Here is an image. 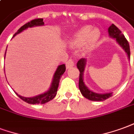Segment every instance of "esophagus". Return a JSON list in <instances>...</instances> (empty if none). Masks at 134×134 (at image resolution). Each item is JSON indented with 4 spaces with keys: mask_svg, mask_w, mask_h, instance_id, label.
<instances>
[{
    "mask_svg": "<svg viewBox=\"0 0 134 134\" xmlns=\"http://www.w3.org/2000/svg\"><path fill=\"white\" fill-rule=\"evenodd\" d=\"M74 66V60H72V59H69V60H68V62H66V66L67 69L72 68Z\"/></svg>",
    "mask_w": 134,
    "mask_h": 134,
    "instance_id": "obj_1",
    "label": "esophagus"
}]
</instances>
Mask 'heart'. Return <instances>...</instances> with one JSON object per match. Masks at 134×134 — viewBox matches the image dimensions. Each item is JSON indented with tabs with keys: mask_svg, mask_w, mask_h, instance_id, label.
Listing matches in <instances>:
<instances>
[{
	"mask_svg": "<svg viewBox=\"0 0 134 134\" xmlns=\"http://www.w3.org/2000/svg\"><path fill=\"white\" fill-rule=\"evenodd\" d=\"M100 36L98 29L92 28L91 26H84L72 35L68 41V44L74 48L82 46L83 53L87 54L94 48L100 38Z\"/></svg>",
	"mask_w": 134,
	"mask_h": 134,
	"instance_id": "b5f03b06",
	"label": "heart"
}]
</instances>
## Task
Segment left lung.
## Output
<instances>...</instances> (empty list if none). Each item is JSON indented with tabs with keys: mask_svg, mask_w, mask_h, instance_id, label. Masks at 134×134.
Returning <instances> with one entry per match:
<instances>
[{
	"mask_svg": "<svg viewBox=\"0 0 134 134\" xmlns=\"http://www.w3.org/2000/svg\"><path fill=\"white\" fill-rule=\"evenodd\" d=\"M108 36L110 38L116 39L117 43L121 47L123 50L127 55L128 59L130 60V47L129 42L125 38L124 35L121 34V31L117 28L114 24H112L108 28ZM86 65V59L81 58L77 63V68L80 71L79 75V89L81 93V94L85 98L88 100H94V101H102L111 97L112 96V93H98L92 91L91 90L88 89V88L86 86L83 81V74H84L85 67Z\"/></svg>",
	"mask_w": 134,
	"mask_h": 134,
	"instance_id": "8db88e82",
	"label": "left lung"
}]
</instances>
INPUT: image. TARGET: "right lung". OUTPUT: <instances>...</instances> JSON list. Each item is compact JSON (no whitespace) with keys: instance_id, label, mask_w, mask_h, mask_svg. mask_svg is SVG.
Returning <instances> with one entry per match:
<instances>
[{"instance_id":"right-lung-1","label":"right lung","mask_w":134,"mask_h":134,"mask_svg":"<svg viewBox=\"0 0 134 134\" xmlns=\"http://www.w3.org/2000/svg\"><path fill=\"white\" fill-rule=\"evenodd\" d=\"M43 25H44V22H43V18H38V19H35V20H31V21L28 22L25 25H23L22 27H20L18 30L17 32L13 35V37H15L16 35L26 30L28 28H33V27H35V26H43ZM5 53H6V51H5ZM65 71H66L65 64H62V65L58 66L57 69L54 73V75H53V81L51 82V85L50 86L49 89L43 93L39 94V95L34 96V97H24V96H21L20 95H18L17 93L15 92V91L14 92L16 93V95L19 98H21L22 100H24L26 103H30V104H38V103L43 104V103H47L51 100H52L56 95L60 77L62 76V75L64 74Z\"/></svg>"}]
</instances>
